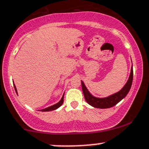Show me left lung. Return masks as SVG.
I'll return each mask as SVG.
<instances>
[{"mask_svg": "<svg viewBox=\"0 0 149 149\" xmlns=\"http://www.w3.org/2000/svg\"><path fill=\"white\" fill-rule=\"evenodd\" d=\"M133 66L131 70V74H130L129 79H128L127 83L126 85L123 87V88L120 91L117 92V93H114L111 95L106 98H95L93 96L89 91H88L86 87L84 85V82L81 81V86H82V90L83 93H84V98H85L86 102L90 104L91 106H93L95 108H98V109H109V108L113 107L115 105H116L119 101H121L128 93L129 92L130 89H131V85H132L133 81Z\"/></svg>", "mask_w": 149, "mask_h": 149, "instance_id": "left-lung-1", "label": "left lung"}]
</instances>
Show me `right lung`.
<instances>
[{"label": "right lung", "instance_id": "right-lung-1", "mask_svg": "<svg viewBox=\"0 0 149 149\" xmlns=\"http://www.w3.org/2000/svg\"><path fill=\"white\" fill-rule=\"evenodd\" d=\"M14 88H15V91L17 92L16 88H15V84H14ZM63 97H64V94H63V97H62L61 99V101H59L58 103H56V104L54 105V106H50V107L46 108V109H42V110H40V111H51L56 110V109H57L58 108L60 107V106H61V105L63 104Z\"/></svg>", "mask_w": 149, "mask_h": 149}]
</instances>
